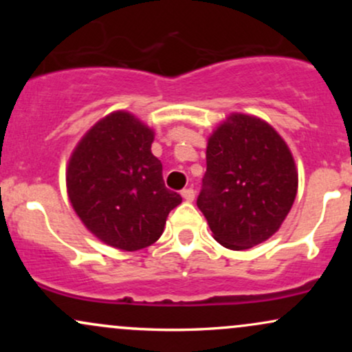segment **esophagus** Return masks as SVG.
I'll list each match as a JSON object with an SVG mask.
<instances>
[{"instance_id":"esophagus-1","label":"esophagus","mask_w":352,"mask_h":352,"mask_svg":"<svg viewBox=\"0 0 352 352\" xmlns=\"http://www.w3.org/2000/svg\"><path fill=\"white\" fill-rule=\"evenodd\" d=\"M182 197H184L185 201H193L195 199V192L192 188H184L182 190Z\"/></svg>"}]
</instances>
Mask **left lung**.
<instances>
[{
	"instance_id": "left-lung-1",
	"label": "left lung",
	"mask_w": 352,
	"mask_h": 352,
	"mask_svg": "<svg viewBox=\"0 0 352 352\" xmlns=\"http://www.w3.org/2000/svg\"><path fill=\"white\" fill-rule=\"evenodd\" d=\"M296 193L293 153L266 120L233 112L210 134L197 205L221 246L240 252L263 243L280 230Z\"/></svg>"
}]
</instances>
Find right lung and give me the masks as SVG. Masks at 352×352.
Wrapping results in <instances>:
<instances>
[{
  "mask_svg": "<svg viewBox=\"0 0 352 352\" xmlns=\"http://www.w3.org/2000/svg\"><path fill=\"white\" fill-rule=\"evenodd\" d=\"M155 132L127 111L98 120L72 151L67 197L98 240L122 252L155 243L182 197L165 187L151 147Z\"/></svg>",
  "mask_w": 352,
  "mask_h": 352,
  "instance_id": "add662e5",
  "label": "right lung"
}]
</instances>
